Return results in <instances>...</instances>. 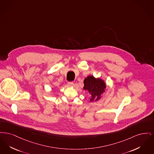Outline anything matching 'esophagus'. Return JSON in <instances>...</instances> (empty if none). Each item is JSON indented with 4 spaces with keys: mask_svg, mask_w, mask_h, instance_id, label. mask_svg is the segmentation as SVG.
<instances>
[{
    "mask_svg": "<svg viewBox=\"0 0 154 154\" xmlns=\"http://www.w3.org/2000/svg\"><path fill=\"white\" fill-rule=\"evenodd\" d=\"M68 85L69 86H72L74 85V83L72 82H69L68 83Z\"/></svg>",
    "mask_w": 154,
    "mask_h": 154,
    "instance_id": "esophagus-1",
    "label": "esophagus"
}]
</instances>
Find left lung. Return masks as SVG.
<instances>
[{
    "instance_id": "obj_1",
    "label": "left lung",
    "mask_w": 154,
    "mask_h": 154,
    "mask_svg": "<svg viewBox=\"0 0 154 154\" xmlns=\"http://www.w3.org/2000/svg\"><path fill=\"white\" fill-rule=\"evenodd\" d=\"M83 89L87 90L90 95V101L96 102L101 98V95L105 91L106 85L105 81L100 78H95L93 75H88L83 81Z\"/></svg>"
}]
</instances>
